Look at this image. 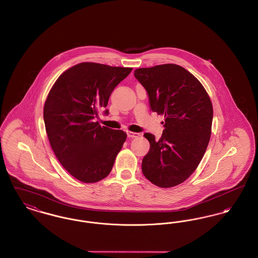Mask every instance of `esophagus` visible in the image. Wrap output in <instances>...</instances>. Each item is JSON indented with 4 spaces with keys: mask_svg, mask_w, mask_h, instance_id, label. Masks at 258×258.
<instances>
[{
    "mask_svg": "<svg viewBox=\"0 0 258 258\" xmlns=\"http://www.w3.org/2000/svg\"><path fill=\"white\" fill-rule=\"evenodd\" d=\"M126 136H127V137L135 138V137H138V136H139V134H137V133H133V132H126Z\"/></svg>",
    "mask_w": 258,
    "mask_h": 258,
    "instance_id": "esophagus-1",
    "label": "esophagus"
}]
</instances>
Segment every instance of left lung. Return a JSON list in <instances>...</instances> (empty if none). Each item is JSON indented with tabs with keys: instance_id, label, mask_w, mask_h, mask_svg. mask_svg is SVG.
<instances>
[{
	"instance_id": "obj_1",
	"label": "left lung",
	"mask_w": 258,
	"mask_h": 258,
	"mask_svg": "<svg viewBox=\"0 0 258 258\" xmlns=\"http://www.w3.org/2000/svg\"><path fill=\"white\" fill-rule=\"evenodd\" d=\"M135 77L147 91L152 111L165 115L159 140L144 135L150 149L142 160V172L159 187L176 186L195 171L209 145L211 98L197 78L176 64L138 68Z\"/></svg>"
}]
</instances>
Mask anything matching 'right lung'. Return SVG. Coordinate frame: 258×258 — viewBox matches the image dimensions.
Instances as JSON below:
<instances>
[{
    "mask_svg": "<svg viewBox=\"0 0 258 258\" xmlns=\"http://www.w3.org/2000/svg\"><path fill=\"white\" fill-rule=\"evenodd\" d=\"M132 70L83 62L62 73L46 97L44 121L50 146L63 167L80 181L106 177L121 151L126 134L101 126L95 119Z\"/></svg>",
    "mask_w": 258,
    "mask_h": 258,
    "instance_id": "add662e5",
    "label": "right lung"
}]
</instances>
